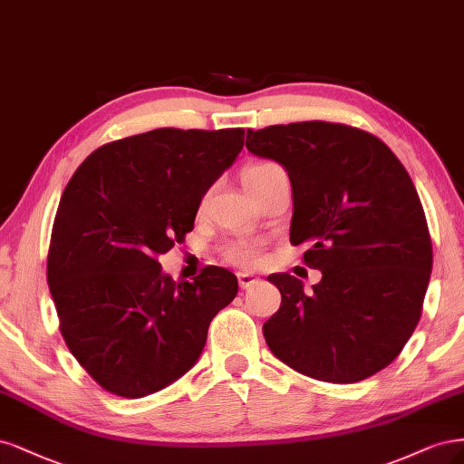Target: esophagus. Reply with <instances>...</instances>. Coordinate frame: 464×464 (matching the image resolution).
<instances>
[{
    "mask_svg": "<svg viewBox=\"0 0 464 464\" xmlns=\"http://www.w3.org/2000/svg\"><path fill=\"white\" fill-rule=\"evenodd\" d=\"M237 277H238V285H241V289H248L258 281L256 276H252V274H238Z\"/></svg>",
    "mask_w": 464,
    "mask_h": 464,
    "instance_id": "34e87169",
    "label": "esophagus"
}]
</instances>
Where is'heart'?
Wrapping results in <instances>:
<instances>
[{
  "instance_id": "obj_1",
  "label": "heart",
  "mask_w": 464,
  "mask_h": 464,
  "mask_svg": "<svg viewBox=\"0 0 464 464\" xmlns=\"http://www.w3.org/2000/svg\"><path fill=\"white\" fill-rule=\"evenodd\" d=\"M279 169L277 163L274 161H258V163H252V166H248L245 169V175H243V181H245V187H252L254 183H258L260 179H264L266 175H270L272 171ZM226 256L227 260H231L233 264H238V266H245V267H250L254 264H258L260 256H262V248L260 245L256 243H250V241H238V243H233L227 250H226Z\"/></svg>"
}]
</instances>
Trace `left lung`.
Masks as SVG:
<instances>
[{"mask_svg":"<svg viewBox=\"0 0 464 464\" xmlns=\"http://www.w3.org/2000/svg\"><path fill=\"white\" fill-rule=\"evenodd\" d=\"M248 152L287 169L291 243H308L312 285L272 274L281 306L262 327L270 351L314 380L354 383L392 364L420 320L431 238L397 156L356 127L303 121L246 130Z\"/></svg>","mask_w":464,"mask_h":464,"instance_id":"8db88e82","label":"left lung"}]
</instances>
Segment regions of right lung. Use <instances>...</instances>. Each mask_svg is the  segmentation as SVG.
I'll return each mask as SVG.
<instances>
[{"label":"right lung","mask_w":464,"mask_h":464,"mask_svg":"<svg viewBox=\"0 0 464 464\" xmlns=\"http://www.w3.org/2000/svg\"><path fill=\"white\" fill-rule=\"evenodd\" d=\"M243 144V129H154L100 146L67 183L48 285L69 351L106 392L139 399L181 378L235 298L226 267L175 283L158 256L185 241Z\"/></svg>","instance_id":"right-lung-1"}]
</instances>
